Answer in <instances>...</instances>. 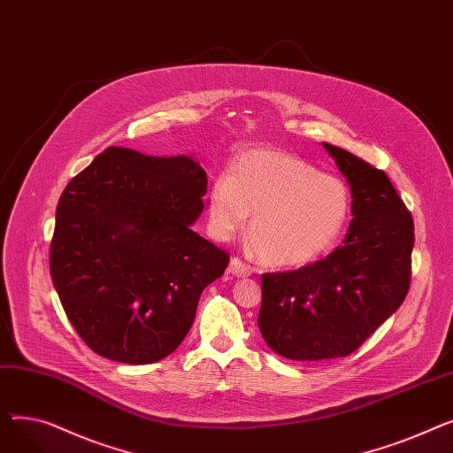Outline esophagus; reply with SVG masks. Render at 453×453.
Listing matches in <instances>:
<instances>
[{"label": "esophagus", "instance_id": "esophagus-1", "mask_svg": "<svg viewBox=\"0 0 453 453\" xmlns=\"http://www.w3.org/2000/svg\"><path fill=\"white\" fill-rule=\"evenodd\" d=\"M229 272L236 277H248L251 275V268L248 265H244L239 257H233L229 263Z\"/></svg>", "mask_w": 453, "mask_h": 453}]
</instances>
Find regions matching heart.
<instances>
[{"mask_svg": "<svg viewBox=\"0 0 453 453\" xmlns=\"http://www.w3.org/2000/svg\"><path fill=\"white\" fill-rule=\"evenodd\" d=\"M350 207L343 180L273 149L236 156L207 195L211 233L229 241L253 214L250 239L273 266H303L328 253L342 239Z\"/></svg>", "mask_w": 453, "mask_h": 453, "instance_id": "obj_1", "label": "heart"}]
</instances>
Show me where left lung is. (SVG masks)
<instances>
[{"label":"left lung","mask_w":453,"mask_h":453,"mask_svg":"<svg viewBox=\"0 0 453 453\" xmlns=\"http://www.w3.org/2000/svg\"><path fill=\"white\" fill-rule=\"evenodd\" d=\"M345 176L352 207L345 241L314 265L263 275L257 325L282 358H343L406 299L415 244L411 214L384 171L323 142Z\"/></svg>","instance_id":"1"}]
</instances>
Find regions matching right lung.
<instances>
[{"label": "right lung", "mask_w": 453, "mask_h": 453, "mask_svg": "<svg viewBox=\"0 0 453 453\" xmlns=\"http://www.w3.org/2000/svg\"><path fill=\"white\" fill-rule=\"evenodd\" d=\"M207 174L190 156L110 147L67 183L50 266L79 336L108 360L145 365L178 349L229 255L193 224Z\"/></svg>", "instance_id": "right-lung-1"}]
</instances>
